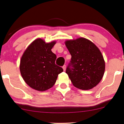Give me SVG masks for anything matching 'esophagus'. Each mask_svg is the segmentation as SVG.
<instances>
[{"label":"esophagus","mask_w":124,"mask_h":124,"mask_svg":"<svg viewBox=\"0 0 124 124\" xmlns=\"http://www.w3.org/2000/svg\"><path fill=\"white\" fill-rule=\"evenodd\" d=\"M62 68H63V70L64 71H65V70H66V65H64L63 66H62Z\"/></svg>","instance_id":"esophagus-1"}]
</instances>
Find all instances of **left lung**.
<instances>
[{"instance_id":"1","label":"left lung","mask_w":124,"mask_h":124,"mask_svg":"<svg viewBox=\"0 0 124 124\" xmlns=\"http://www.w3.org/2000/svg\"><path fill=\"white\" fill-rule=\"evenodd\" d=\"M65 45L71 55L67 67L73 85L82 90H89L101 80L105 72L103 56L97 46L85 38L65 41Z\"/></svg>"}]
</instances>
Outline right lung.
Wrapping results in <instances>:
<instances>
[{
	"mask_svg": "<svg viewBox=\"0 0 124 124\" xmlns=\"http://www.w3.org/2000/svg\"><path fill=\"white\" fill-rule=\"evenodd\" d=\"M56 42L46 43L43 39L33 41L24 52L20 62V71L30 87L43 91L51 88L58 75L63 71L55 64L56 55L52 52Z\"/></svg>",
	"mask_w": 124,
	"mask_h": 124,
	"instance_id": "obj_1",
	"label": "right lung"
}]
</instances>
